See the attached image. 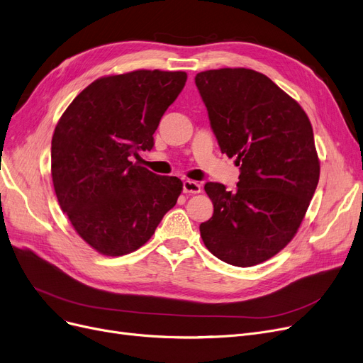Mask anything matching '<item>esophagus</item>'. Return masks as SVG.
I'll return each mask as SVG.
<instances>
[{
	"instance_id": "esophagus-1",
	"label": "esophagus",
	"mask_w": 363,
	"mask_h": 363,
	"mask_svg": "<svg viewBox=\"0 0 363 363\" xmlns=\"http://www.w3.org/2000/svg\"><path fill=\"white\" fill-rule=\"evenodd\" d=\"M182 190H184V193H188V194H199L201 191V186L196 181L185 179L182 182Z\"/></svg>"
}]
</instances>
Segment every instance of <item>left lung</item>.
Wrapping results in <instances>:
<instances>
[{"label":"left lung","mask_w":363,"mask_h":363,"mask_svg":"<svg viewBox=\"0 0 363 363\" xmlns=\"http://www.w3.org/2000/svg\"><path fill=\"white\" fill-rule=\"evenodd\" d=\"M196 86L220 152L240 166L235 191L204 185L213 215L200 224L203 243L227 264H261L292 240L316 191L320 166L310 120L257 71H204Z\"/></svg>","instance_id":"left-lung-1"}]
</instances>
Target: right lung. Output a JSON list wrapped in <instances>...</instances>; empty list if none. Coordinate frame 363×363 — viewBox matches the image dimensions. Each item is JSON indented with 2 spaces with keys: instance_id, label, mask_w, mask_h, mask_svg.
Returning a JSON list of instances; mask_svg holds the SVG:
<instances>
[{
  "instance_id": "1",
  "label": "right lung",
  "mask_w": 363,
  "mask_h": 363,
  "mask_svg": "<svg viewBox=\"0 0 363 363\" xmlns=\"http://www.w3.org/2000/svg\"><path fill=\"white\" fill-rule=\"evenodd\" d=\"M186 82L182 71H133L99 78L60 117L52 178L60 209L93 249L120 257L145 245L177 204L182 182L132 162Z\"/></svg>"
}]
</instances>
